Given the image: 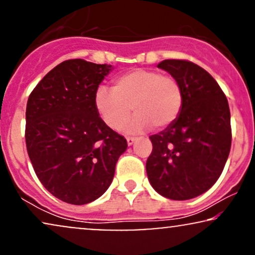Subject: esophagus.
<instances>
[{
  "label": "esophagus",
  "mask_w": 255,
  "mask_h": 255,
  "mask_svg": "<svg viewBox=\"0 0 255 255\" xmlns=\"http://www.w3.org/2000/svg\"><path fill=\"white\" fill-rule=\"evenodd\" d=\"M127 142H128V146L132 145V144L136 142V138H134V137H128L127 138Z\"/></svg>",
  "instance_id": "esophagus-1"
}]
</instances>
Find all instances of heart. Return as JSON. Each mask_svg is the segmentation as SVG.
<instances>
[{"instance_id":"1","label":"heart","mask_w":255,"mask_h":255,"mask_svg":"<svg viewBox=\"0 0 255 255\" xmlns=\"http://www.w3.org/2000/svg\"><path fill=\"white\" fill-rule=\"evenodd\" d=\"M184 93L180 81L155 70H133L116 78L112 91L99 87L94 93V106L99 117L112 130H121L136 113L125 131L137 133L164 128L178 118Z\"/></svg>"}]
</instances>
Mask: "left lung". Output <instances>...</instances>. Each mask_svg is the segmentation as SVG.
I'll return each instance as SVG.
<instances>
[{
    "instance_id": "8db88e82",
    "label": "left lung",
    "mask_w": 255,
    "mask_h": 255,
    "mask_svg": "<svg viewBox=\"0 0 255 255\" xmlns=\"http://www.w3.org/2000/svg\"><path fill=\"white\" fill-rule=\"evenodd\" d=\"M157 67L180 81L184 102L178 118L149 137L147 178L162 196L190 200L213 187L227 162L232 144L228 102L214 78L194 62L171 59Z\"/></svg>"
}]
</instances>
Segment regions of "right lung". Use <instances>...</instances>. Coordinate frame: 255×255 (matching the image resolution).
<instances>
[{
    "label": "right lung",
    "instance_id": "right-lung-1",
    "mask_svg": "<svg viewBox=\"0 0 255 255\" xmlns=\"http://www.w3.org/2000/svg\"><path fill=\"white\" fill-rule=\"evenodd\" d=\"M112 70L83 59L66 60L28 98V156L43 187L64 202L86 204L102 196L128 147L94 106V93Z\"/></svg>",
    "mask_w": 255,
    "mask_h": 255
}]
</instances>
